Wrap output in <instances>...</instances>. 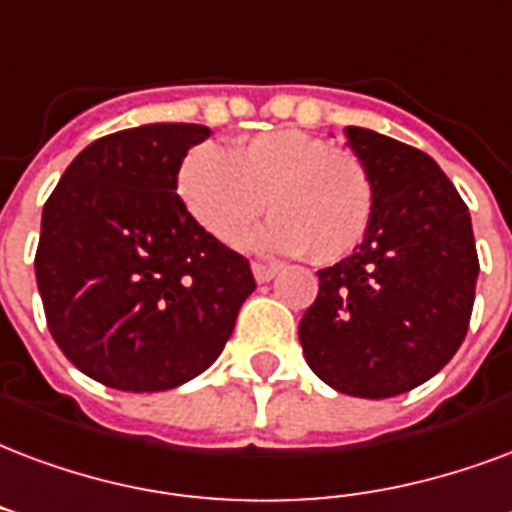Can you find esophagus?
I'll list each match as a JSON object with an SVG mask.
<instances>
[{"label":"esophagus","mask_w":512,"mask_h":512,"mask_svg":"<svg viewBox=\"0 0 512 512\" xmlns=\"http://www.w3.org/2000/svg\"><path fill=\"white\" fill-rule=\"evenodd\" d=\"M252 274H255V279L263 285V282H271L276 274H279V268L276 266H266V263H252Z\"/></svg>","instance_id":"34e87169"}]
</instances>
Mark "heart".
Segmentation results:
<instances>
[{
    "mask_svg": "<svg viewBox=\"0 0 512 512\" xmlns=\"http://www.w3.org/2000/svg\"><path fill=\"white\" fill-rule=\"evenodd\" d=\"M179 195L208 236L236 246L268 211L274 217L252 236L271 255L304 252L312 263L352 255L374 217V184L352 151L298 130L260 132L222 151L200 143L181 160Z\"/></svg>",
    "mask_w": 512,
    "mask_h": 512,
    "instance_id": "heart-1",
    "label": "heart"
}]
</instances>
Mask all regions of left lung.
Segmentation results:
<instances>
[{"label":"left lung","mask_w":512,"mask_h":512,"mask_svg":"<svg viewBox=\"0 0 512 512\" xmlns=\"http://www.w3.org/2000/svg\"><path fill=\"white\" fill-rule=\"evenodd\" d=\"M374 184V217L358 252L317 271L320 290L298 325L306 363L361 399L431 380L464 342L478 249L467 203L429 154L347 127Z\"/></svg>","instance_id":"8db88e82"}]
</instances>
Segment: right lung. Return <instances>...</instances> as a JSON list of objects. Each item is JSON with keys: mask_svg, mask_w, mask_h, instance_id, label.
Returning a JSON list of instances; mask_svg holds the SVG:
<instances>
[{"mask_svg": "<svg viewBox=\"0 0 512 512\" xmlns=\"http://www.w3.org/2000/svg\"><path fill=\"white\" fill-rule=\"evenodd\" d=\"M203 124L94 140L45 200L34 255L48 331L75 369L116 391L184 385L217 361L255 290L249 260L176 195Z\"/></svg>", "mask_w": 512, "mask_h": 512, "instance_id": "1", "label": "right lung"}]
</instances>
